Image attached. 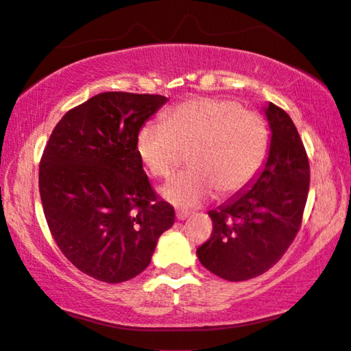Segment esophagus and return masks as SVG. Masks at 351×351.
Returning a JSON list of instances; mask_svg holds the SVG:
<instances>
[{
  "label": "esophagus",
  "instance_id": "34e87169",
  "mask_svg": "<svg viewBox=\"0 0 351 351\" xmlns=\"http://www.w3.org/2000/svg\"><path fill=\"white\" fill-rule=\"evenodd\" d=\"M177 220H185V218H188V215H190V213L188 212H184V210H177Z\"/></svg>",
  "mask_w": 351,
  "mask_h": 351
}]
</instances>
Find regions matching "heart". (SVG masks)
Returning a JSON list of instances; mask_svg holds the SVG:
<instances>
[{
	"mask_svg": "<svg viewBox=\"0 0 351 351\" xmlns=\"http://www.w3.org/2000/svg\"><path fill=\"white\" fill-rule=\"evenodd\" d=\"M136 150L154 177L166 179L188 152V169L161 188L177 207H195L218 191L236 196L253 184L266 165L271 131L264 117L242 109L234 99H186L165 115V123H147L136 138Z\"/></svg>",
	"mask_w": 351,
	"mask_h": 351,
	"instance_id": "obj_1",
	"label": "heart"
}]
</instances>
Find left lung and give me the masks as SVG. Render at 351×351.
<instances>
[{
  "mask_svg": "<svg viewBox=\"0 0 351 351\" xmlns=\"http://www.w3.org/2000/svg\"><path fill=\"white\" fill-rule=\"evenodd\" d=\"M271 150L250 186L210 210V239L197 258L212 274L230 282L261 276L285 255L301 228L311 166L304 144L285 110L269 103Z\"/></svg>",
  "mask_w": 351,
  "mask_h": 351,
  "instance_id": "left-lung-1",
  "label": "left lung"
}]
</instances>
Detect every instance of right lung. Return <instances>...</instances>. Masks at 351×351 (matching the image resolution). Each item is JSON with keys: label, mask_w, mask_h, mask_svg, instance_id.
Instances as JSON below:
<instances>
[{"label": "right lung", "mask_w": 351, "mask_h": 351, "mask_svg": "<svg viewBox=\"0 0 351 351\" xmlns=\"http://www.w3.org/2000/svg\"><path fill=\"white\" fill-rule=\"evenodd\" d=\"M167 101L106 91L68 110L39 163L49 230L63 255L96 280L120 283L144 271L158 237L174 225L142 169L136 138Z\"/></svg>", "instance_id": "obj_1"}]
</instances>
